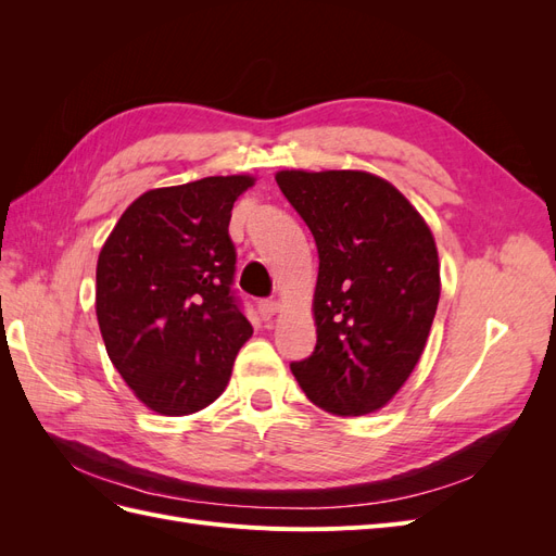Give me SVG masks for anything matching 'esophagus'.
I'll use <instances>...</instances> for the list:
<instances>
[{"label": "esophagus", "mask_w": 556, "mask_h": 556, "mask_svg": "<svg viewBox=\"0 0 556 556\" xmlns=\"http://www.w3.org/2000/svg\"><path fill=\"white\" fill-rule=\"evenodd\" d=\"M257 308H260V315L264 319H268V317H274L280 311V301H276V299H262V301H257Z\"/></svg>", "instance_id": "esophagus-1"}]
</instances>
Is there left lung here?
Masks as SVG:
<instances>
[{"label":"left lung","instance_id":"obj_1","mask_svg":"<svg viewBox=\"0 0 556 556\" xmlns=\"http://www.w3.org/2000/svg\"><path fill=\"white\" fill-rule=\"evenodd\" d=\"M319 257L313 355L290 368L327 413L382 408L427 345L441 296L431 229L392 182L366 172H278Z\"/></svg>","mask_w":556,"mask_h":556}]
</instances>
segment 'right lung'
<instances>
[{"instance_id":"add662e5","label":"right lung","mask_w":556,"mask_h":556,"mask_svg":"<svg viewBox=\"0 0 556 556\" xmlns=\"http://www.w3.org/2000/svg\"><path fill=\"white\" fill-rule=\"evenodd\" d=\"M252 176H208L141 194L97 262V319L117 374L150 410L190 415L225 392L252 336L231 290V208Z\"/></svg>"}]
</instances>
